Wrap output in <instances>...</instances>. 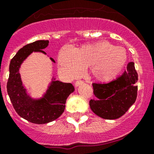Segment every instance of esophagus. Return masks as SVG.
<instances>
[{"mask_svg":"<svg viewBox=\"0 0 154 154\" xmlns=\"http://www.w3.org/2000/svg\"><path fill=\"white\" fill-rule=\"evenodd\" d=\"M84 83L83 81H77V82H75V87H79V86H80L81 84H82Z\"/></svg>","mask_w":154,"mask_h":154,"instance_id":"34e87169","label":"esophagus"}]
</instances>
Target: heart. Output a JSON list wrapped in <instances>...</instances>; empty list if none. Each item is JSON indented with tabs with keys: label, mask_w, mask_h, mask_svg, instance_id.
<instances>
[{
	"label": "heart",
	"mask_w": 154,
	"mask_h": 154,
	"mask_svg": "<svg viewBox=\"0 0 154 154\" xmlns=\"http://www.w3.org/2000/svg\"><path fill=\"white\" fill-rule=\"evenodd\" d=\"M61 70L67 76L76 78L84 68L91 67V73L100 82H109L115 79L126 63L127 54L123 48L115 47L103 41L84 45L75 50L65 46L58 57Z\"/></svg>",
	"instance_id": "heart-1"
}]
</instances>
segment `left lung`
Returning <instances> with one entry per match:
<instances>
[{"label": "left lung", "mask_w": 154, "mask_h": 154, "mask_svg": "<svg viewBox=\"0 0 154 154\" xmlns=\"http://www.w3.org/2000/svg\"><path fill=\"white\" fill-rule=\"evenodd\" d=\"M138 75L134 63L129 62L127 70L121 76L107 84H92L96 99H91L92 112L106 120H115L123 116L134 103L137 95Z\"/></svg>", "instance_id": "obj_1"}]
</instances>
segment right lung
<instances>
[{
  "label": "right lung",
  "instance_id": "1",
  "mask_svg": "<svg viewBox=\"0 0 154 154\" xmlns=\"http://www.w3.org/2000/svg\"><path fill=\"white\" fill-rule=\"evenodd\" d=\"M48 40H38L23 46L12 58L9 64L7 92L16 112L21 117L36 124H45L57 120L65 109L69 95L74 92L73 85L63 83L52 78L47 90L39 98H34L28 94L21 80V64L33 52L46 54L42 50L48 45ZM53 62L55 61L50 58Z\"/></svg>",
  "mask_w": 154,
  "mask_h": 154
}]
</instances>
